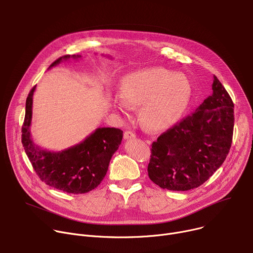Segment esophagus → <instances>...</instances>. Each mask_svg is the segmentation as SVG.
<instances>
[{"label": "esophagus", "mask_w": 253, "mask_h": 253, "mask_svg": "<svg viewBox=\"0 0 253 253\" xmlns=\"http://www.w3.org/2000/svg\"><path fill=\"white\" fill-rule=\"evenodd\" d=\"M136 137V134L133 132V131H130V130H127L124 132V139H131V138H135Z\"/></svg>", "instance_id": "1"}]
</instances>
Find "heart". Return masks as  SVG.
Wrapping results in <instances>:
<instances>
[{
    "label": "heart",
    "mask_w": 253,
    "mask_h": 253,
    "mask_svg": "<svg viewBox=\"0 0 253 253\" xmlns=\"http://www.w3.org/2000/svg\"><path fill=\"white\" fill-rule=\"evenodd\" d=\"M191 98L188 80L163 68L126 77L120 86V109L141 107L140 117L150 130L172 126L185 112Z\"/></svg>",
    "instance_id": "1"
}]
</instances>
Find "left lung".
I'll use <instances>...</instances> for the list:
<instances>
[{
    "label": "left lung",
    "mask_w": 253,
    "mask_h": 253,
    "mask_svg": "<svg viewBox=\"0 0 253 253\" xmlns=\"http://www.w3.org/2000/svg\"><path fill=\"white\" fill-rule=\"evenodd\" d=\"M213 94L151 145L147 171L162 189L189 191L208 180L230 150L234 104L214 76Z\"/></svg>",
    "instance_id": "left-lung-1"
}]
</instances>
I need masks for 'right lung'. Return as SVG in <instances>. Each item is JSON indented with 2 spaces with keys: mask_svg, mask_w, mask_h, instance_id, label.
<instances>
[{
  "mask_svg": "<svg viewBox=\"0 0 253 253\" xmlns=\"http://www.w3.org/2000/svg\"><path fill=\"white\" fill-rule=\"evenodd\" d=\"M81 57L61 56L49 68L62 60ZM35 87H32L27 97L22 126V144L34 170L46 185L68 194H84L94 190L107 173L110 160L121 144L123 131L118 128H98L84 141L67 149L58 152L41 149L33 142L30 134Z\"/></svg>",
  "mask_w": 253,
  "mask_h": 253,
  "instance_id": "add662e5",
  "label": "right lung"
}]
</instances>
